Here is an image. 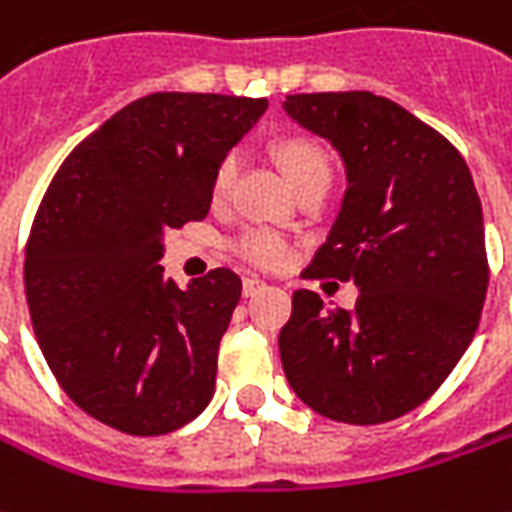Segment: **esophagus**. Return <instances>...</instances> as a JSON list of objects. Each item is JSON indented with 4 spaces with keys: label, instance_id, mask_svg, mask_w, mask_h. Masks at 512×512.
<instances>
[{
    "label": "esophagus",
    "instance_id": "obj_1",
    "mask_svg": "<svg viewBox=\"0 0 512 512\" xmlns=\"http://www.w3.org/2000/svg\"><path fill=\"white\" fill-rule=\"evenodd\" d=\"M263 288H266L263 280H257V277H246V280H243V297H255V294H260Z\"/></svg>",
    "mask_w": 512,
    "mask_h": 512
}]
</instances>
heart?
<instances>
[{"instance_id": "obj_1", "label": "heart", "mask_w": 512, "mask_h": 512, "mask_svg": "<svg viewBox=\"0 0 512 512\" xmlns=\"http://www.w3.org/2000/svg\"><path fill=\"white\" fill-rule=\"evenodd\" d=\"M280 162H283L285 176L291 179V184L302 182L305 176L319 173V170H330L328 156L322 154V148L308 142V139H288L280 145ZM235 168H238V159L235 154L224 156L218 162V168L212 173V198L227 196L229 184L235 179ZM238 252H241L249 263L263 266V269H277L283 266L285 260L291 257V246L285 238H280L277 232L271 229H246L241 238H238Z\"/></svg>"}]
</instances>
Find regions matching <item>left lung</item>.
I'll list each match as a JSON object with an SVG mask.
<instances>
[{"mask_svg": "<svg viewBox=\"0 0 512 512\" xmlns=\"http://www.w3.org/2000/svg\"><path fill=\"white\" fill-rule=\"evenodd\" d=\"M291 123L344 165L342 207L308 274L353 280V311L294 294L280 361L294 395L339 423L412 412L457 367L488 291L482 204L460 151L373 92L288 95Z\"/></svg>", "mask_w": 512, "mask_h": 512, "instance_id": "8db88e82", "label": "left lung"}]
</instances>
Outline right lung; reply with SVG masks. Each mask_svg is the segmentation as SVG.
Listing matches in <instances>:
<instances>
[{"label":"right lung","mask_w":512,"mask_h":512,"mask_svg":"<svg viewBox=\"0 0 512 512\" xmlns=\"http://www.w3.org/2000/svg\"><path fill=\"white\" fill-rule=\"evenodd\" d=\"M266 97L156 92L66 156L38 207L24 291L38 347L72 401L111 429L156 437L212 398L241 277H165V229L210 212L212 173Z\"/></svg>","instance_id":"add662e5"}]
</instances>
